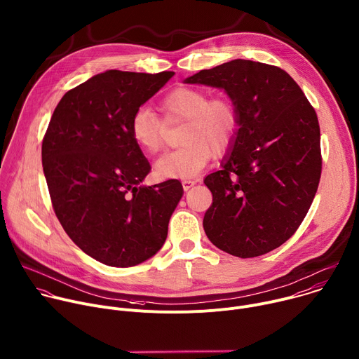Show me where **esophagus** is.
<instances>
[{
	"label": "esophagus",
	"instance_id": "34e87169",
	"mask_svg": "<svg viewBox=\"0 0 359 359\" xmlns=\"http://www.w3.org/2000/svg\"><path fill=\"white\" fill-rule=\"evenodd\" d=\"M195 182H196V181H194V180H184V181H182V188H184V191L191 189V188L195 185Z\"/></svg>",
	"mask_w": 359,
	"mask_h": 359
}]
</instances>
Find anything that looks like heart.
Wrapping results in <instances>:
<instances>
[{"label":"heart","instance_id":"1","mask_svg":"<svg viewBox=\"0 0 359 359\" xmlns=\"http://www.w3.org/2000/svg\"><path fill=\"white\" fill-rule=\"evenodd\" d=\"M160 110L165 121L185 120L181 141L185 144L164 154L156 163V171L165 178H189L203 170L212 151H226L236 138L239 110L236 103L225 96L210 97L199 88H177L161 102ZM165 127L163 120L147 107L134 111L130 121V135L144 153L156 154L164 144Z\"/></svg>","mask_w":359,"mask_h":359}]
</instances>
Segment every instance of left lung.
Listing matches in <instances>:
<instances>
[{
  "label": "left lung",
  "instance_id": "obj_1",
  "mask_svg": "<svg viewBox=\"0 0 359 359\" xmlns=\"http://www.w3.org/2000/svg\"><path fill=\"white\" fill-rule=\"evenodd\" d=\"M185 82L225 89L239 110L231 153L203 180L212 192L205 233L242 259L269 253L296 233L316 196L317 113L287 72L262 62L235 59Z\"/></svg>",
  "mask_w": 359,
  "mask_h": 359
}]
</instances>
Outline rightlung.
<instances>
[{"label":"right lung","instance_id":"add662e5","mask_svg":"<svg viewBox=\"0 0 359 359\" xmlns=\"http://www.w3.org/2000/svg\"><path fill=\"white\" fill-rule=\"evenodd\" d=\"M172 76L167 70L99 74L65 93L43 135L42 165L56 217L75 245L103 264L135 266L167 239L182 185H140L151 167L130 135V121Z\"/></svg>","mask_w":359,"mask_h":359}]
</instances>
